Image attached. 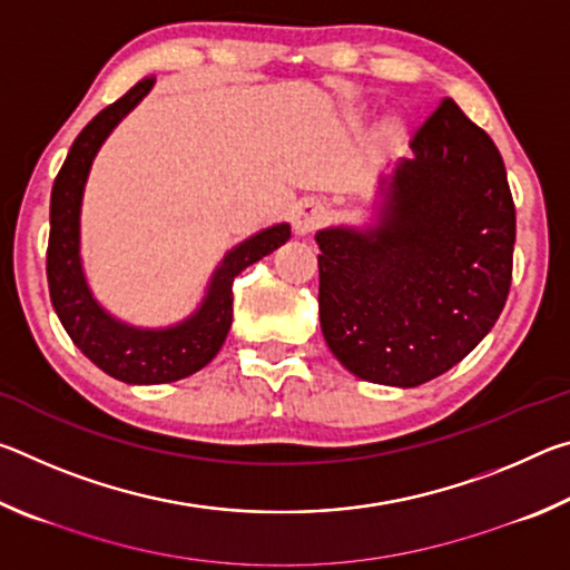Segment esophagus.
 I'll return each mask as SVG.
<instances>
[{"mask_svg":"<svg viewBox=\"0 0 570 570\" xmlns=\"http://www.w3.org/2000/svg\"><path fill=\"white\" fill-rule=\"evenodd\" d=\"M326 216H330V210H326L322 200H316V198L302 200V204L296 206V214H294L296 236H308L312 230H316L324 224Z\"/></svg>","mask_w":570,"mask_h":570,"instance_id":"obj_1","label":"esophagus"}]
</instances>
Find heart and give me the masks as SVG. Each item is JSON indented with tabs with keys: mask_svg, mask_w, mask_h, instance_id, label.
Listing matches in <instances>:
<instances>
[{
	"mask_svg": "<svg viewBox=\"0 0 570 570\" xmlns=\"http://www.w3.org/2000/svg\"><path fill=\"white\" fill-rule=\"evenodd\" d=\"M390 128H392V130H397V122H392V125H390Z\"/></svg>",
	"mask_w": 570,
	"mask_h": 570,
	"instance_id": "obj_1",
	"label": "heart"
}]
</instances>
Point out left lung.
Here are the masks:
<instances>
[{"label": "left lung", "mask_w": 570, "mask_h": 570, "mask_svg": "<svg viewBox=\"0 0 570 570\" xmlns=\"http://www.w3.org/2000/svg\"><path fill=\"white\" fill-rule=\"evenodd\" d=\"M320 320L354 377L417 387L493 330L510 292L515 206L503 158L445 98L380 173L360 224L316 230Z\"/></svg>", "instance_id": "8db88e82"}]
</instances>
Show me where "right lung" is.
Segmentation results:
<instances>
[{
    "instance_id": "1",
    "label": "right lung",
    "mask_w": 570,
    "mask_h": 570,
    "mask_svg": "<svg viewBox=\"0 0 570 570\" xmlns=\"http://www.w3.org/2000/svg\"><path fill=\"white\" fill-rule=\"evenodd\" d=\"M153 85L156 77H142L118 102L85 125L57 173L50 198L47 284L55 312L77 350L105 374L125 384L178 382L204 370L220 352L234 322V278L292 238V226L282 220L230 246L208 276L196 308L173 324H130L100 304L82 262L80 218L85 186L102 142L125 115L138 108Z\"/></svg>"
}]
</instances>
